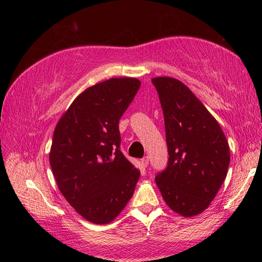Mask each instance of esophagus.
Masks as SVG:
<instances>
[{
  "label": "esophagus",
  "instance_id": "obj_1",
  "mask_svg": "<svg viewBox=\"0 0 262 262\" xmlns=\"http://www.w3.org/2000/svg\"><path fill=\"white\" fill-rule=\"evenodd\" d=\"M141 163H142V165H143L144 168H147V167H148V164H149V157H148V156L143 157V159L141 160Z\"/></svg>",
  "mask_w": 262,
  "mask_h": 262
}]
</instances>
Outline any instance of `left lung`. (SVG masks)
<instances>
[{
	"mask_svg": "<svg viewBox=\"0 0 262 262\" xmlns=\"http://www.w3.org/2000/svg\"><path fill=\"white\" fill-rule=\"evenodd\" d=\"M163 110L169 160L155 182L167 205L183 217L202 213L227 175L230 148L221 126L183 82L151 79Z\"/></svg>",
	"mask_w": 262,
	"mask_h": 262,
	"instance_id": "8db88e82",
	"label": "left lung"
}]
</instances>
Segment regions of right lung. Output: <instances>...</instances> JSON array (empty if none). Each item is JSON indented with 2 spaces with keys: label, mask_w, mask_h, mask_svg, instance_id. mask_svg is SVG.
<instances>
[{
  "label": "right lung",
  "mask_w": 262,
  "mask_h": 262,
  "mask_svg": "<svg viewBox=\"0 0 262 262\" xmlns=\"http://www.w3.org/2000/svg\"><path fill=\"white\" fill-rule=\"evenodd\" d=\"M141 86L111 78L86 89L58 121L50 164L58 189L86 221L108 224L134 193L140 171L120 150L119 120Z\"/></svg>",
  "instance_id": "1"
}]
</instances>
